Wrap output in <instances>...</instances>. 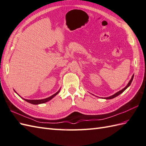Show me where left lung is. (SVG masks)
<instances>
[{
    "mask_svg": "<svg viewBox=\"0 0 146 146\" xmlns=\"http://www.w3.org/2000/svg\"><path fill=\"white\" fill-rule=\"evenodd\" d=\"M133 77H134V75H133L132 77H131V80H129V82H128V84H127V85L125 87H124V88H123L122 90H119V92H116V94H115L114 95H111V96H110V97H106V98H105V99H107V100H109V99L114 98H115L116 97H117V96H118L119 95H120L121 94H122L124 90H125L127 87H129L130 86V85H131V82H132V81H133Z\"/></svg>",
    "mask_w": 146,
    "mask_h": 146,
    "instance_id": "1",
    "label": "left lung"
}]
</instances>
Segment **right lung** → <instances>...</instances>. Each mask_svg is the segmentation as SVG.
Segmentation results:
<instances>
[{
    "instance_id": "right-lung-1",
    "label": "right lung",
    "mask_w": 146,
    "mask_h": 146,
    "mask_svg": "<svg viewBox=\"0 0 146 146\" xmlns=\"http://www.w3.org/2000/svg\"><path fill=\"white\" fill-rule=\"evenodd\" d=\"M60 90H61V88H60V89H59L58 92H57L56 94H53L52 95H51V97H48V98H44V99H41V100H28V99H25V98H23L22 97H21L20 96L19 94H18L15 90H14V91H15V93H16V94H17L18 95H19L21 98H23V100H25L26 102H28V103H30V104H33V105H38V104H44V103L47 102H49V100H51L52 98H54L56 95H58V94L59 93Z\"/></svg>"
}]
</instances>
